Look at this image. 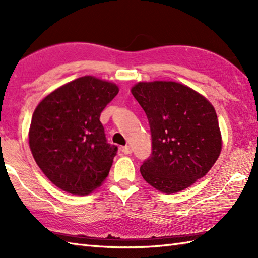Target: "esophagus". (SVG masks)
Here are the masks:
<instances>
[{
    "mask_svg": "<svg viewBox=\"0 0 258 258\" xmlns=\"http://www.w3.org/2000/svg\"><path fill=\"white\" fill-rule=\"evenodd\" d=\"M121 152H123L124 155H130V154H132V148H131L130 146H126V147H123L121 148Z\"/></svg>",
    "mask_w": 258,
    "mask_h": 258,
    "instance_id": "obj_1",
    "label": "esophagus"
}]
</instances>
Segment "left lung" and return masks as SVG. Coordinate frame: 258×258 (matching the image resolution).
I'll return each mask as SVG.
<instances>
[{"label": "left lung", "instance_id": "8db88e82", "mask_svg": "<svg viewBox=\"0 0 258 258\" xmlns=\"http://www.w3.org/2000/svg\"><path fill=\"white\" fill-rule=\"evenodd\" d=\"M150 124L152 155L140 172L163 194H176L206 175L221 155L215 108L184 84L139 82L131 89Z\"/></svg>", "mask_w": 258, "mask_h": 258}]
</instances>
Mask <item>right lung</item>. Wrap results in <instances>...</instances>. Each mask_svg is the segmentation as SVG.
Instances as JSON below:
<instances>
[{"mask_svg": "<svg viewBox=\"0 0 258 258\" xmlns=\"http://www.w3.org/2000/svg\"><path fill=\"white\" fill-rule=\"evenodd\" d=\"M118 92L115 83L86 75L52 91L35 108L30 151L59 189L86 196L107 178L117 147L107 143L100 115Z\"/></svg>", "mask_w": 258, "mask_h": 258, "instance_id": "add662e5", "label": "right lung"}]
</instances>
